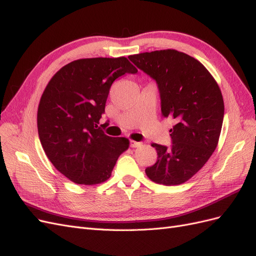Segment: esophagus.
I'll return each instance as SVG.
<instances>
[{"label": "esophagus", "instance_id": "obj_1", "mask_svg": "<svg viewBox=\"0 0 256 256\" xmlns=\"http://www.w3.org/2000/svg\"><path fill=\"white\" fill-rule=\"evenodd\" d=\"M130 146L132 147V148H136V147L141 146V143H140V142H136V141H134V140H131V141H130Z\"/></svg>", "mask_w": 256, "mask_h": 256}]
</instances>
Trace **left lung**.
Instances as JSON below:
<instances>
[{"label": "left lung", "mask_w": 256, "mask_h": 256, "mask_svg": "<svg viewBox=\"0 0 256 256\" xmlns=\"http://www.w3.org/2000/svg\"><path fill=\"white\" fill-rule=\"evenodd\" d=\"M128 58L156 80L162 115L175 120L170 130L172 147L152 144L157 161L145 173L156 184H184L204 166L218 145L224 115L221 90L206 67L184 52L166 49Z\"/></svg>", "instance_id": "left-lung-1"}]
</instances>
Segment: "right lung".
<instances>
[{
	"instance_id": "obj_1",
	"label": "right lung",
	"mask_w": 256,
	"mask_h": 256,
	"mask_svg": "<svg viewBox=\"0 0 256 256\" xmlns=\"http://www.w3.org/2000/svg\"><path fill=\"white\" fill-rule=\"evenodd\" d=\"M136 72L125 56L80 58L62 67L47 84L37 111L38 136L51 164L69 180L104 182L128 150L127 138L106 136L98 124L112 83Z\"/></svg>"
}]
</instances>
